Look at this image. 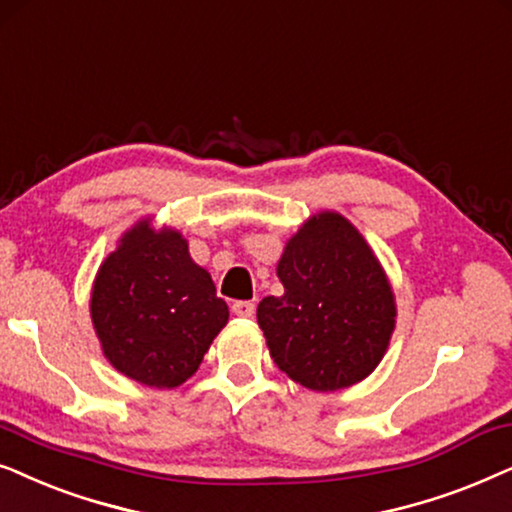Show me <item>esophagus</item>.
I'll use <instances>...</instances> for the list:
<instances>
[{"label":"esophagus","mask_w":512,"mask_h":512,"mask_svg":"<svg viewBox=\"0 0 512 512\" xmlns=\"http://www.w3.org/2000/svg\"><path fill=\"white\" fill-rule=\"evenodd\" d=\"M231 311H234L238 318H252V313H255V304H252V302H234V304H231Z\"/></svg>","instance_id":"esophagus-1"}]
</instances>
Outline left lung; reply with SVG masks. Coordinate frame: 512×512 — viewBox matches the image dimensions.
Masks as SVG:
<instances>
[{"label": "left lung", "instance_id": "8db88e82", "mask_svg": "<svg viewBox=\"0 0 512 512\" xmlns=\"http://www.w3.org/2000/svg\"><path fill=\"white\" fill-rule=\"evenodd\" d=\"M281 297L257 306L278 370L311 391L349 388L381 363L395 330V295L363 234L335 210L311 215L285 243Z\"/></svg>", "mask_w": 512, "mask_h": 512}]
</instances>
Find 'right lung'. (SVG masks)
Masks as SVG:
<instances>
[{
    "label": "right lung",
    "mask_w": 512,
    "mask_h": 512,
    "mask_svg": "<svg viewBox=\"0 0 512 512\" xmlns=\"http://www.w3.org/2000/svg\"><path fill=\"white\" fill-rule=\"evenodd\" d=\"M91 320L114 370L152 388H177L199 370L227 325V302L177 229L142 217L100 264Z\"/></svg>",
    "instance_id": "1"
}]
</instances>
